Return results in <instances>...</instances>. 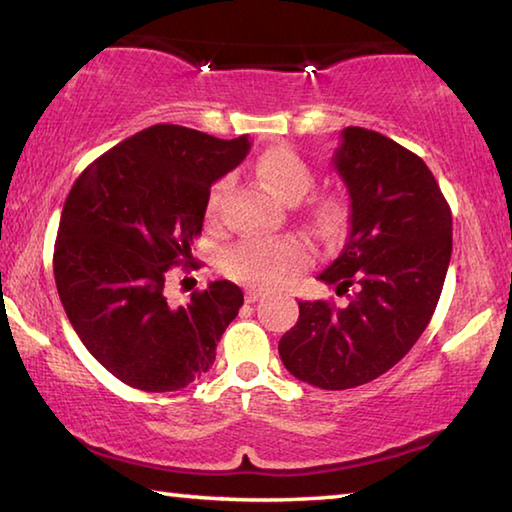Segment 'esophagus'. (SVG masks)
<instances>
[{
	"label": "esophagus",
	"instance_id": "34e87169",
	"mask_svg": "<svg viewBox=\"0 0 512 512\" xmlns=\"http://www.w3.org/2000/svg\"><path fill=\"white\" fill-rule=\"evenodd\" d=\"M262 296H264V293L259 289H246V302H257Z\"/></svg>",
	"mask_w": 512,
	"mask_h": 512
}]
</instances>
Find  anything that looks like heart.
<instances>
[{"instance_id":"obj_1","label":"heart","mask_w":512,"mask_h":512,"mask_svg":"<svg viewBox=\"0 0 512 512\" xmlns=\"http://www.w3.org/2000/svg\"><path fill=\"white\" fill-rule=\"evenodd\" d=\"M257 176L282 201L296 203L314 185V173L307 162L287 149H273L257 162ZM223 194V183L214 185L207 198V214L214 216ZM314 221L320 230L332 232L343 221L339 201H323L314 207ZM309 262V250L300 239H259L248 237L223 253V271L239 282L271 289L289 282Z\"/></svg>"}]
</instances>
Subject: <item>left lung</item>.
<instances>
[{
    "label": "left lung",
    "instance_id": "left-lung-1",
    "mask_svg": "<svg viewBox=\"0 0 512 512\" xmlns=\"http://www.w3.org/2000/svg\"><path fill=\"white\" fill-rule=\"evenodd\" d=\"M350 194V235L318 280L348 305L298 302L280 339L293 377L345 391L384 375L420 339L436 311L452 257V210L422 158L391 137L348 126L334 153Z\"/></svg>",
    "mask_w": 512,
    "mask_h": 512
}]
</instances>
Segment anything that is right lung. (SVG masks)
Instances as JSON below:
<instances>
[{
    "label": "right lung",
    "instance_id": "1",
    "mask_svg": "<svg viewBox=\"0 0 512 512\" xmlns=\"http://www.w3.org/2000/svg\"><path fill=\"white\" fill-rule=\"evenodd\" d=\"M246 135L219 140L155 124L85 169L60 214L54 277L85 348L124 384L169 393L205 375L244 293L228 280L171 307V266L196 268L210 187L246 158Z\"/></svg>",
    "mask_w": 512,
    "mask_h": 512
}]
</instances>
